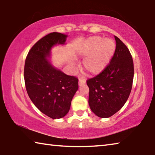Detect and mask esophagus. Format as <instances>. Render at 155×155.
I'll return each mask as SVG.
<instances>
[{
	"instance_id": "obj_1",
	"label": "esophagus",
	"mask_w": 155,
	"mask_h": 155,
	"mask_svg": "<svg viewBox=\"0 0 155 155\" xmlns=\"http://www.w3.org/2000/svg\"><path fill=\"white\" fill-rule=\"evenodd\" d=\"M85 82L86 81L85 79H83V78H79V80H78V85L81 86L82 85H84Z\"/></svg>"
}]
</instances>
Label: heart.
Returning <instances> with one entry per match:
<instances>
[{
	"mask_svg": "<svg viewBox=\"0 0 155 155\" xmlns=\"http://www.w3.org/2000/svg\"><path fill=\"white\" fill-rule=\"evenodd\" d=\"M115 48V41L111 39L92 36L78 47L77 57L85 58L83 61L84 70L91 74H98L109 65Z\"/></svg>",
	"mask_w": 155,
	"mask_h": 155,
	"instance_id": "obj_1",
	"label": "heart"
}]
</instances>
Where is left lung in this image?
I'll return each mask as SVG.
<instances>
[{"label": "left lung", "instance_id": "8db88e82", "mask_svg": "<svg viewBox=\"0 0 155 155\" xmlns=\"http://www.w3.org/2000/svg\"><path fill=\"white\" fill-rule=\"evenodd\" d=\"M116 48L110 64L103 72L87 81L89 105L101 118L114 115L130 95L134 77L132 56L125 44L114 36Z\"/></svg>", "mask_w": 155, "mask_h": 155}]
</instances>
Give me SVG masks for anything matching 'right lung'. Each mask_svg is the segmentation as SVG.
<instances>
[{
	"instance_id": "1",
	"label": "right lung",
	"mask_w": 155,
	"mask_h": 155,
	"mask_svg": "<svg viewBox=\"0 0 155 155\" xmlns=\"http://www.w3.org/2000/svg\"><path fill=\"white\" fill-rule=\"evenodd\" d=\"M67 37L57 32L48 34L31 48L25 61L28 95L37 108L52 119L62 118L68 114L78 89L77 78L65 74L49 61L52 48L64 45Z\"/></svg>"
}]
</instances>
